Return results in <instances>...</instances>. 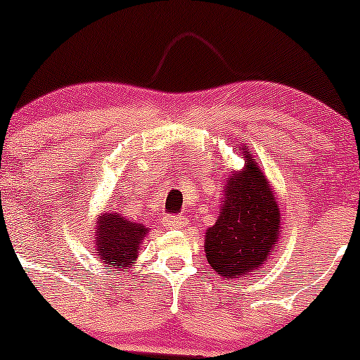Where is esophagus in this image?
Masks as SVG:
<instances>
[{"label": "esophagus", "instance_id": "1", "mask_svg": "<svg viewBox=\"0 0 360 360\" xmlns=\"http://www.w3.org/2000/svg\"><path fill=\"white\" fill-rule=\"evenodd\" d=\"M163 224L165 228H170V230H181L188 224V219L184 216H176V214H169V216L163 217Z\"/></svg>", "mask_w": 360, "mask_h": 360}]
</instances>
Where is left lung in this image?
<instances>
[{"label": "left lung", "mask_w": 360, "mask_h": 360, "mask_svg": "<svg viewBox=\"0 0 360 360\" xmlns=\"http://www.w3.org/2000/svg\"><path fill=\"white\" fill-rule=\"evenodd\" d=\"M245 158V169L231 172L219 217L205 237L207 261L230 281L263 268L281 231V210L270 184L252 157Z\"/></svg>", "instance_id": "obj_1"}]
</instances>
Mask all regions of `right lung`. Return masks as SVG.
Listing matches in <instances>:
<instances>
[{
	"label": "right lung",
	"instance_id": "right-lung-1",
	"mask_svg": "<svg viewBox=\"0 0 360 360\" xmlns=\"http://www.w3.org/2000/svg\"><path fill=\"white\" fill-rule=\"evenodd\" d=\"M148 230L150 228H144L143 224L123 219L120 214H103L99 226L94 231L101 261L115 268L132 266Z\"/></svg>",
	"mask_w": 360,
	"mask_h": 360
}]
</instances>
